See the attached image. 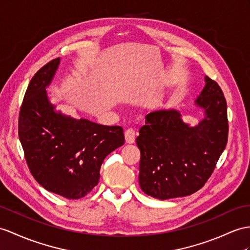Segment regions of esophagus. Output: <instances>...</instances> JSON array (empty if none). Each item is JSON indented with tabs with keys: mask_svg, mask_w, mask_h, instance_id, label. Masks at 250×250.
<instances>
[{
	"mask_svg": "<svg viewBox=\"0 0 250 250\" xmlns=\"http://www.w3.org/2000/svg\"><path fill=\"white\" fill-rule=\"evenodd\" d=\"M136 141V132L133 129L129 128L125 131V142L127 144H132Z\"/></svg>",
	"mask_w": 250,
	"mask_h": 250,
	"instance_id": "obj_1",
	"label": "esophagus"
}]
</instances>
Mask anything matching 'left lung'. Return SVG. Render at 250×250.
Instances as JSON below:
<instances>
[{"mask_svg":"<svg viewBox=\"0 0 250 250\" xmlns=\"http://www.w3.org/2000/svg\"><path fill=\"white\" fill-rule=\"evenodd\" d=\"M205 83L194 101L204 114L196 125L186 123L176 109H162L146 115L139 130V184L151 197L166 200L195 193L226 147L227 103L214 81L205 76Z\"/></svg>","mask_w":250,"mask_h":250,"instance_id":"8db88e82","label":"left lung"}]
</instances>
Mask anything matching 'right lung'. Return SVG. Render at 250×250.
I'll list each match as a JSON object with an SVG mask.
<instances>
[{
  "label": "right lung",
  "mask_w": 250,
  "mask_h": 250,
  "mask_svg": "<svg viewBox=\"0 0 250 250\" xmlns=\"http://www.w3.org/2000/svg\"><path fill=\"white\" fill-rule=\"evenodd\" d=\"M60 58L30 81L19 114V138L30 173L45 190L78 199L99 184L105 158L124 144L123 128L63 114L48 100L46 88Z\"/></svg>",
  "instance_id": "obj_1"
}]
</instances>
